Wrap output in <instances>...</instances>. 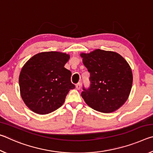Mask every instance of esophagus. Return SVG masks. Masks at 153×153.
I'll use <instances>...</instances> for the list:
<instances>
[{"instance_id": "1", "label": "esophagus", "mask_w": 153, "mask_h": 153, "mask_svg": "<svg viewBox=\"0 0 153 153\" xmlns=\"http://www.w3.org/2000/svg\"><path fill=\"white\" fill-rule=\"evenodd\" d=\"M76 87L77 90H79L81 88V84H80V83H77V84L76 85Z\"/></svg>"}]
</instances>
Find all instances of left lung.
Segmentation results:
<instances>
[{"instance_id": "left-lung-1", "label": "left lung", "mask_w": 153, "mask_h": 153, "mask_svg": "<svg viewBox=\"0 0 153 153\" xmlns=\"http://www.w3.org/2000/svg\"><path fill=\"white\" fill-rule=\"evenodd\" d=\"M80 56L90 74V86L88 89L83 87L81 94L84 101L101 113L117 110L128 100L132 86V72L128 62L115 52L100 49Z\"/></svg>"}]
</instances>
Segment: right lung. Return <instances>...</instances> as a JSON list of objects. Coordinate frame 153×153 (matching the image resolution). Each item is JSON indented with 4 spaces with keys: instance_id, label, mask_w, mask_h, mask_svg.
<instances>
[{
    "instance_id": "obj_1",
    "label": "right lung",
    "mask_w": 153,
    "mask_h": 153,
    "mask_svg": "<svg viewBox=\"0 0 153 153\" xmlns=\"http://www.w3.org/2000/svg\"><path fill=\"white\" fill-rule=\"evenodd\" d=\"M69 55L60 52L36 54L22 67L19 77L21 96L27 107L40 115H46L63 105L75 85L71 72L64 66Z\"/></svg>"
}]
</instances>
